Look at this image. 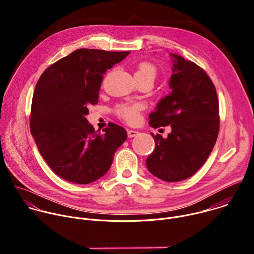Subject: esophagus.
<instances>
[{
  "mask_svg": "<svg viewBox=\"0 0 254 254\" xmlns=\"http://www.w3.org/2000/svg\"><path fill=\"white\" fill-rule=\"evenodd\" d=\"M136 134H138V131H137V130L127 129V135H128V137H133V136H135Z\"/></svg>",
  "mask_w": 254,
  "mask_h": 254,
  "instance_id": "esophagus-1",
  "label": "esophagus"
}]
</instances>
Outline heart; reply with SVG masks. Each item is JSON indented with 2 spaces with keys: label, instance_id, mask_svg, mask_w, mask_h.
Masks as SVG:
<instances>
[{
  "label": "heart",
  "instance_id": "1",
  "mask_svg": "<svg viewBox=\"0 0 254 254\" xmlns=\"http://www.w3.org/2000/svg\"><path fill=\"white\" fill-rule=\"evenodd\" d=\"M157 69L149 62H141L137 65L134 71V77H152L155 79ZM141 106L137 103L121 104L117 108V115L128 124H136L140 118Z\"/></svg>",
  "mask_w": 254,
  "mask_h": 254
}]
</instances>
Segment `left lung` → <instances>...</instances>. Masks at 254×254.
<instances>
[{
  "label": "left lung",
  "instance_id": "8db88e82",
  "mask_svg": "<svg viewBox=\"0 0 254 254\" xmlns=\"http://www.w3.org/2000/svg\"><path fill=\"white\" fill-rule=\"evenodd\" d=\"M173 57L172 92L157 104L149 117L154 128L171 126L164 138L151 133L156 148L148 157V170L166 182L193 176L211 154L219 132V102L206 72L182 56Z\"/></svg>",
  "mask_w": 254,
  "mask_h": 254
}]
</instances>
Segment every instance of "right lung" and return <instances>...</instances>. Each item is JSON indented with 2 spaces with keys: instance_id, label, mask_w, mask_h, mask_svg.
<instances>
[{
  "instance_id": "obj_1",
  "label": "right lung",
  "mask_w": 254,
  "mask_h": 254,
  "mask_svg": "<svg viewBox=\"0 0 254 254\" xmlns=\"http://www.w3.org/2000/svg\"><path fill=\"white\" fill-rule=\"evenodd\" d=\"M129 53L78 49L49 66L36 84L31 133L52 171L68 182L84 185L101 178L127 137L113 123L97 133L85 117L98 102L102 75Z\"/></svg>"
}]
</instances>
